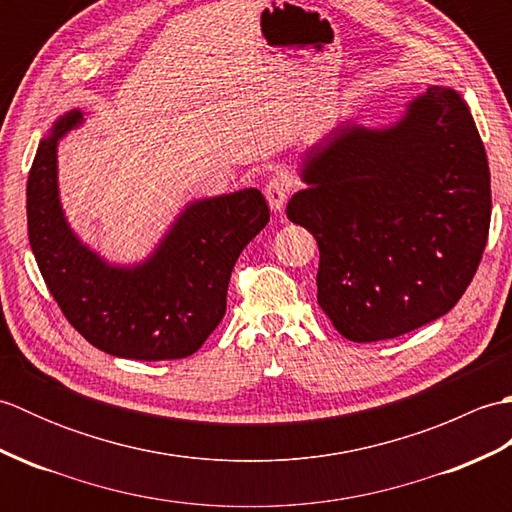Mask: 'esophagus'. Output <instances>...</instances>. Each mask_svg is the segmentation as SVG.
Listing matches in <instances>:
<instances>
[{"mask_svg": "<svg viewBox=\"0 0 512 512\" xmlns=\"http://www.w3.org/2000/svg\"><path fill=\"white\" fill-rule=\"evenodd\" d=\"M290 187L292 184H290V178L286 176V173H277V176H273L266 182V187H264L266 200L270 204V209H273L275 213H281V209H284V204L290 195Z\"/></svg>", "mask_w": 512, "mask_h": 512, "instance_id": "esophagus-1", "label": "esophagus"}]
</instances>
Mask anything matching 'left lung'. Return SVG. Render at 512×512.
Instances as JSON below:
<instances>
[{
	"label": "left lung",
	"mask_w": 512,
	"mask_h": 512,
	"mask_svg": "<svg viewBox=\"0 0 512 512\" xmlns=\"http://www.w3.org/2000/svg\"><path fill=\"white\" fill-rule=\"evenodd\" d=\"M299 176L286 213L317 239V299L345 339H396L460 301L488 239L491 173L458 92L431 85L387 127L339 123Z\"/></svg>",
	"instance_id": "obj_1"
}]
</instances>
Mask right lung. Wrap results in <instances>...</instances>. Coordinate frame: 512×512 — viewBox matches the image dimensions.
<instances>
[{"label": "right lung", "instance_id": "right-lung-1", "mask_svg": "<svg viewBox=\"0 0 512 512\" xmlns=\"http://www.w3.org/2000/svg\"><path fill=\"white\" fill-rule=\"evenodd\" d=\"M70 110L39 140L26 187L28 239L65 319L101 352L171 361L198 352L226 312L233 266L270 220L259 189L193 200L138 264H110L83 244L59 198L61 138L83 125Z\"/></svg>", "mask_w": 512, "mask_h": 512}]
</instances>
